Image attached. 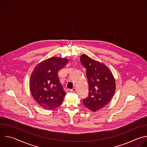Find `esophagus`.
<instances>
[{"instance_id": "1", "label": "esophagus", "mask_w": 147, "mask_h": 147, "mask_svg": "<svg viewBox=\"0 0 147 147\" xmlns=\"http://www.w3.org/2000/svg\"><path fill=\"white\" fill-rule=\"evenodd\" d=\"M76 90V88H73V89H67L66 91V92H67V93H70V92H75Z\"/></svg>"}]
</instances>
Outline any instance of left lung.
<instances>
[{"label":"left lung","mask_w":147,"mask_h":147,"mask_svg":"<svg viewBox=\"0 0 147 147\" xmlns=\"http://www.w3.org/2000/svg\"><path fill=\"white\" fill-rule=\"evenodd\" d=\"M86 69L89 94L83 99L84 105L92 111L103 109L111 100L115 91V81L110 70L105 64L92 59L85 54L80 58Z\"/></svg>","instance_id":"obj_1"}]
</instances>
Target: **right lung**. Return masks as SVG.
Returning <instances> with one entry per match:
<instances>
[{
	"label": "right lung",
	"mask_w": 147,
	"mask_h": 147,
	"mask_svg": "<svg viewBox=\"0 0 147 147\" xmlns=\"http://www.w3.org/2000/svg\"><path fill=\"white\" fill-rule=\"evenodd\" d=\"M67 62V59L52 57L38 64L31 74V94L38 105L45 110H54L63 101L66 93L58 73Z\"/></svg>",
	"instance_id": "1"
}]
</instances>
